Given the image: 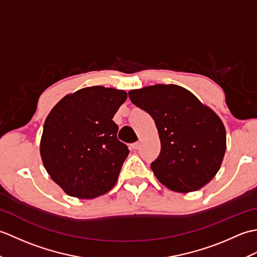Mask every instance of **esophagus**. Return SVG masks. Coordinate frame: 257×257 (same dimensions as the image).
<instances>
[{"label":"esophagus","instance_id":"obj_1","mask_svg":"<svg viewBox=\"0 0 257 257\" xmlns=\"http://www.w3.org/2000/svg\"><path fill=\"white\" fill-rule=\"evenodd\" d=\"M139 147H140V144H139V143H135V144L132 145V149H133V150H138Z\"/></svg>","mask_w":257,"mask_h":257}]
</instances>
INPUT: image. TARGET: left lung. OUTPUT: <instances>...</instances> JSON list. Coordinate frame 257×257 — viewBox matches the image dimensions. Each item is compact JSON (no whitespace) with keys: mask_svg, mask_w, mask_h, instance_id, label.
Here are the masks:
<instances>
[{"mask_svg":"<svg viewBox=\"0 0 257 257\" xmlns=\"http://www.w3.org/2000/svg\"><path fill=\"white\" fill-rule=\"evenodd\" d=\"M154 118L161 151L151 170L168 189L189 193L203 188L220 170L226 150L221 118L178 85L147 86L128 92Z\"/></svg>","mask_w":257,"mask_h":257,"instance_id":"1","label":"left lung"}]
</instances>
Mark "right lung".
I'll list each match as a JSON object with an SVG mask.
<instances>
[{"label": "right lung", "mask_w": 257, "mask_h": 257, "mask_svg": "<svg viewBox=\"0 0 257 257\" xmlns=\"http://www.w3.org/2000/svg\"><path fill=\"white\" fill-rule=\"evenodd\" d=\"M125 99L124 90L86 87L63 97L48 113L41 158L66 194L94 199L116 184L129 150L117 139L112 118Z\"/></svg>", "instance_id": "1"}]
</instances>
